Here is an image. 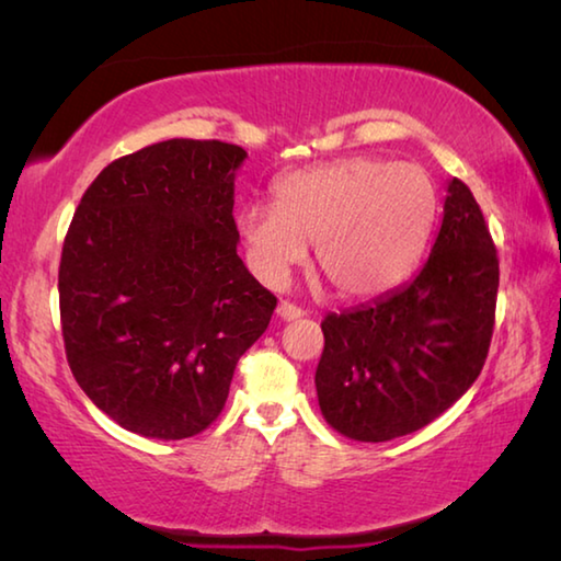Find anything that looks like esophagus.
<instances>
[{
	"label": "esophagus",
	"mask_w": 561,
	"mask_h": 561,
	"mask_svg": "<svg viewBox=\"0 0 561 561\" xmlns=\"http://www.w3.org/2000/svg\"><path fill=\"white\" fill-rule=\"evenodd\" d=\"M277 317L284 321H297L304 317V311L299 307H294V304H289V301H282L277 307Z\"/></svg>",
	"instance_id": "esophagus-1"
}]
</instances>
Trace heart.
Instances as JSON below:
<instances>
[{
	"label": "heart",
	"mask_w": 561,
	"mask_h": 561,
	"mask_svg": "<svg viewBox=\"0 0 561 561\" xmlns=\"http://www.w3.org/2000/svg\"><path fill=\"white\" fill-rule=\"evenodd\" d=\"M438 193L413 163L346 158L297 170L274 187V207L237 215L247 262L279 287L317 244V270L344 299H374L398 287L431 242Z\"/></svg>",
	"instance_id": "1"
}]
</instances>
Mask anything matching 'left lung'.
I'll return each mask as SVG.
<instances>
[{"label": "left lung", "mask_w": 561, "mask_h": 561, "mask_svg": "<svg viewBox=\"0 0 561 561\" xmlns=\"http://www.w3.org/2000/svg\"><path fill=\"white\" fill-rule=\"evenodd\" d=\"M428 262L401 289L321 321L319 408L346 438L386 443L421 431L485 364L500 267L470 187L448 180Z\"/></svg>", "instance_id": "8db88e82"}]
</instances>
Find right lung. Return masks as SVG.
Returning a JSON list of instances; mask_svg holds the SVG:
<instances>
[{"mask_svg":"<svg viewBox=\"0 0 561 561\" xmlns=\"http://www.w3.org/2000/svg\"><path fill=\"white\" fill-rule=\"evenodd\" d=\"M244 160L220 140L148 146L101 170L66 232L59 304L71 374L144 438L205 431L277 307L237 254Z\"/></svg>","mask_w":561,"mask_h":561,"instance_id":"obj_1","label":"right lung"}]
</instances>
